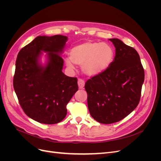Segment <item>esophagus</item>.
Masks as SVG:
<instances>
[{
    "label": "esophagus",
    "mask_w": 161,
    "mask_h": 161,
    "mask_svg": "<svg viewBox=\"0 0 161 161\" xmlns=\"http://www.w3.org/2000/svg\"><path fill=\"white\" fill-rule=\"evenodd\" d=\"M85 82L82 79H79V80H78V85H79V89H83V87L85 86Z\"/></svg>",
    "instance_id": "esophagus-1"
}]
</instances>
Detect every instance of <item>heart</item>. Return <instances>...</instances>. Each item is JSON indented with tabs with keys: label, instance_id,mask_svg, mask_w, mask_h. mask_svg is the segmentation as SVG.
Returning a JSON list of instances; mask_svg holds the SVG:
<instances>
[{
	"label": "heart",
	"instance_id": "1",
	"mask_svg": "<svg viewBox=\"0 0 161 161\" xmlns=\"http://www.w3.org/2000/svg\"><path fill=\"white\" fill-rule=\"evenodd\" d=\"M113 47L108 43L86 42L73 47L70 57L65 59L66 65L70 69H74V63L82 65L86 75L95 76L108 69L114 60Z\"/></svg>",
	"mask_w": 161,
	"mask_h": 161
}]
</instances>
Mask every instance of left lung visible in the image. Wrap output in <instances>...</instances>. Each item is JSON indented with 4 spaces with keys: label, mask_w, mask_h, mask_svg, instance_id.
<instances>
[{
    "label": "left lung",
    "mask_w": 161,
    "mask_h": 161,
    "mask_svg": "<svg viewBox=\"0 0 161 161\" xmlns=\"http://www.w3.org/2000/svg\"><path fill=\"white\" fill-rule=\"evenodd\" d=\"M109 40L115 56L108 69L86 82L87 104L97 121L109 124L123 119L138 106L144 80L140 56L118 39Z\"/></svg>",
    "instance_id": "8db88e82"
}]
</instances>
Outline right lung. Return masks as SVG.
<instances>
[{
  "instance_id": "right-lung-1",
  "label": "right lung",
  "mask_w": 161,
  "mask_h": 161,
  "mask_svg": "<svg viewBox=\"0 0 161 161\" xmlns=\"http://www.w3.org/2000/svg\"><path fill=\"white\" fill-rule=\"evenodd\" d=\"M66 36H37L19 51L13 76V87L25 114L37 122L54 124L64 119L66 105L78 91L77 78L62 72V52ZM47 52L43 67L38 59Z\"/></svg>"
}]
</instances>
